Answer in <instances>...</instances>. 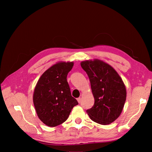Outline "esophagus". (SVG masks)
I'll list each match as a JSON object with an SVG mask.
<instances>
[{"label":"esophagus","mask_w":152,"mask_h":152,"mask_svg":"<svg viewBox=\"0 0 152 152\" xmlns=\"http://www.w3.org/2000/svg\"><path fill=\"white\" fill-rule=\"evenodd\" d=\"M77 101H78V102H81V98L80 97H79V98H78V99H77Z\"/></svg>","instance_id":"obj_1"}]
</instances>
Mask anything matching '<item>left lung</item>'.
<instances>
[{
  "label": "left lung",
  "instance_id": "left-lung-1",
  "mask_svg": "<svg viewBox=\"0 0 152 152\" xmlns=\"http://www.w3.org/2000/svg\"><path fill=\"white\" fill-rule=\"evenodd\" d=\"M91 82L94 104L86 110L93 121L109 125L121 113L127 92L121 78L109 64L99 60H86L80 63Z\"/></svg>",
  "mask_w": 152,
  "mask_h": 152
}]
</instances>
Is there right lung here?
<instances>
[{
  "label": "right lung",
  "mask_w": 152,
  "mask_h": 152,
  "mask_svg": "<svg viewBox=\"0 0 152 152\" xmlns=\"http://www.w3.org/2000/svg\"><path fill=\"white\" fill-rule=\"evenodd\" d=\"M73 62L60 61L48 68L38 80L33 93V104L39 119L49 127L66 121L72 109L78 104L72 96L67 76Z\"/></svg>",
  "instance_id": "right-lung-1"
}]
</instances>
